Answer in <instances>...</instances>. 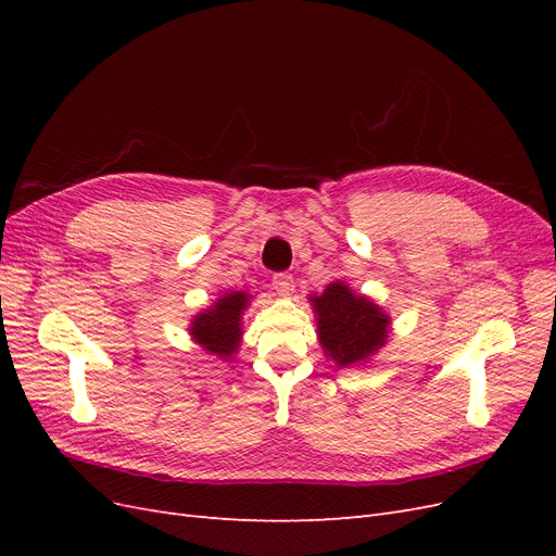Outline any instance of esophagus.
I'll use <instances>...</instances> for the list:
<instances>
[{
	"instance_id": "obj_1",
	"label": "esophagus",
	"mask_w": 556,
	"mask_h": 556,
	"mask_svg": "<svg viewBox=\"0 0 556 556\" xmlns=\"http://www.w3.org/2000/svg\"><path fill=\"white\" fill-rule=\"evenodd\" d=\"M271 285L278 296H290L294 292V278L290 274H276Z\"/></svg>"
}]
</instances>
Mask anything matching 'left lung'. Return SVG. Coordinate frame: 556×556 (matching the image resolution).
<instances>
[{"label":"left lung","mask_w":556,"mask_h":556,"mask_svg":"<svg viewBox=\"0 0 556 556\" xmlns=\"http://www.w3.org/2000/svg\"><path fill=\"white\" fill-rule=\"evenodd\" d=\"M317 341L339 368L364 366L390 341L392 317L371 296L355 292L343 280L329 282L323 294H311Z\"/></svg>","instance_id":"obj_1"}]
</instances>
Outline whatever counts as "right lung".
Returning <instances> with one entry per match:
<instances>
[{
	"label": "right lung",
	"instance_id": "right-lung-1",
	"mask_svg": "<svg viewBox=\"0 0 556 556\" xmlns=\"http://www.w3.org/2000/svg\"><path fill=\"white\" fill-rule=\"evenodd\" d=\"M250 292L229 290L217 296L211 306L190 319V339L223 362H231L243 341V313L250 306Z\"/></svg>",
	"mask_w": 556,
	"mask_h": 556
}]
</instances>
